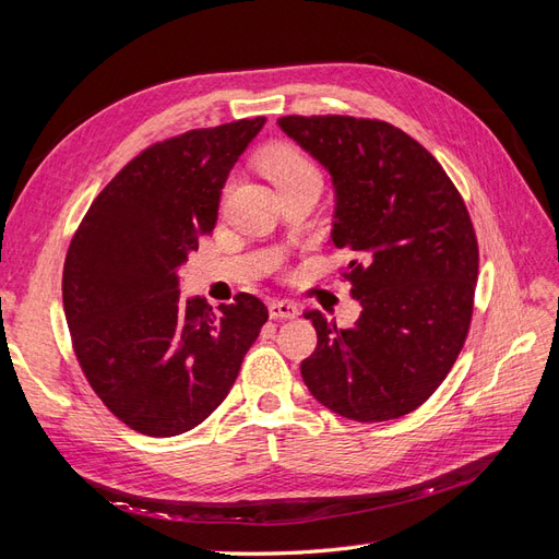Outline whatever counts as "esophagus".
<instances>
[{"mask_svg":"<svg viewBox=\"0 0 559 559\" xmlns=\"http://www.w3.org/2000/svg\"><path fill=\"white\" fill-rule=\"evenodd\" d=\"M267 312L273 319H294L298 317V306L292 300H273L267 306Z\"/></svg>","mask_w":559,"mask_h":559,"instance_id":"34e87169","label":"esophagus"}]
</instances>
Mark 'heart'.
<instances>
[{
  "instance_id": "obj_1",
  "label": "heart",
  "mask_w": 559,
  "mask_h": 559,
  "mask_svg": "<svg viewBox=\"0 0 559 559\" xmlns=\"http://www.w3.org/2000/svg\"><path fill=\"white\" fill-rule=\"evenodd\" d=\"M261 165L277 191L298 181H321L319 167L306 154H300L298 148L292 146L273 148L270 154H265Z\"/></svg>"
}]
</instances>
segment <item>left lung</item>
<instances>
[{"label": "left lung", "instance_id": "8db88e82", "mask_svg": "<svg viewBox=\"0 0 559 559\" xmlns=\"http://www.w3.org/2000/svg\"><path fill=\"white\" fill-rule=\"evenodd\" d=\"M277 126L331 175V242L361 317L337 329L306 310L317 349L302 382L329 411L386 421L425 403L464 347L478 242L462 195L429 151L384 121L284 116Z\"/></svg>", "mask_w": 559, "mask_h": 559}]
</instances>
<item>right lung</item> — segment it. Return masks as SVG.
Here are the masks:
<instances>
[{"label":"right lung","instance_id":"1","mask_svg":"<svg viewBox=\"0 0 559 559\" xmlns=\"http://www.w3.org/2000/svg\"><path fill=\"white\" fill-rule=\"evenodd\" d=\"M265 118L191 130L130 160L99 193L64 259L62 302L95 394L134 431L205 421L267 321L251 294L212 312L179 294V267L216 226L218 200Z\"/></svg>","mask_w":559,"mask_h":559}]
</instances>
